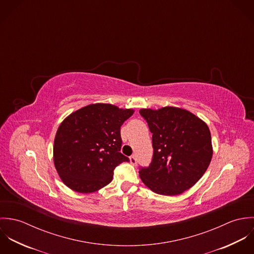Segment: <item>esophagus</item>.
<instances>
[{"label":"esophagus","mask_w":254,"mask_h":254,"mask_svg":"<svg viewBox=\"0 0 254 254\" xmlns=\"http://www.w3.org/2000/svg\"><path fill=\"white\" fill-rule=\"evenodd\" d=\"M129 160H130V163L133 164V165H136L137 164V158L135 155H132L129 157Z\"/></svg>","instance_id":"obj_1"}]
</instances>
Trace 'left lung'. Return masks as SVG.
<instances>
[{
    "label": "left lung",
    "mask_w": 254,
    "mask_h": 254,
    "mask_svg": "<svg viewBox=\"0 0 254 254\" xmlns=\"http://www.w3.org/2000/svg\"><path fill=\"white\" fill-rule=\"evenodd\" d=\"M152 133V161L142 168V182L153 192L177 195L207 170L213 147L207 124L187 109H140Z\"/></svg>",
    "instance_id": "left-lung-1"
}]
</instances>
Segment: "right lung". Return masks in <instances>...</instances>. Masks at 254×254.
<instances>
[{
	"label": "right lung",
	"instance_id": "right-lung-1",
	"mask_svg": "<svg viewBox=\"0 0 254 254\" xmlns=\"http://www.w3.org/2000/svg\"><path fill=\"white\" fill-rule=\"evenodd\" d=\"M134 109L92 104L66 116L54 142V164L65 186L90 193L109 185L114 168L129 158L119 152L120 127Z\"/></svg>",
	"mask_w": 254,
	"mask_h": 254
}]
</instances>
